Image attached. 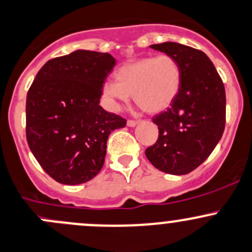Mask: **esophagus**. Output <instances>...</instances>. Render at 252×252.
Masks as SVG:
<instances>
[{
  "label": "esophagus",
  "instance_id": "34e87169",
  "mask_svg": "<svg viewBox=\"0 0 252 252\" xmlns=\"http://www.w3.org/2000/svg\"><path fill=\"white\" fill-rule=\"evenodd\" d=\"M138 125V121H134V120H128L127 121V126L128 127H134Z\"/></svg>",
  "mask_w": 252,
  "mask_h": 252
}]
</instances>
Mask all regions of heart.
Listing matches in <instances>:
<instances>
[{"mask_svg": "<svg viewBox=\"0 0 252 252\" xmlns=\"http://www.w3.org/2000/svg\"><path fill=\"white\" fill-rule=\"evenodd\" d=\"M115 82L106 81L101 94L113 109L126 104L132 94L133 101L146 113L166 110L178 96L181 87V68L168 55L144 56L121 64L115 72Z\"/></svg>", "mask_w": 252, "mask_h": 252, "instance_id": "1", "label": "heart"}]
</instances>
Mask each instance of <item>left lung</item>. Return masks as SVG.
Masks as SVG:
<instances>
[{"instance_id":"8db88e82","label":"left lung","mask_w":252,"mask_h":252,"mask_svg":"<svg viewBox=\"0 0 252 252\" xmlns=\"http://www.w3.org/2000/svg\"><path fill=\"white\" fill-rule=\"evenodd\" d=\"M149 47L175 59L183 78L170 108L153 119L159 137L146 149V157L158 170L185 175L210 157L221 138L225 89L205 52L173 41Z\"/></svg>"}]
</instances>
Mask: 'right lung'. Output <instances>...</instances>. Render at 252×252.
<instances>
[{"label":"right lung","mask_w":252,"mask_h":252,"mask_svg":"<svg viewBox=\"0 0 252 252\" xmlns=\"http://www.w3.org/2000/svg\"><path fill=\"white\" fill-rule=\"evenodd\" d=\"M116 60L108 52L76 50L47 61L27 95V141L57 183L79 185L98 175L106 141L125 119L100 106L101 86Z\"/></svg>","instance_id":"1"}]
</instances>
